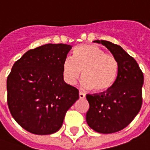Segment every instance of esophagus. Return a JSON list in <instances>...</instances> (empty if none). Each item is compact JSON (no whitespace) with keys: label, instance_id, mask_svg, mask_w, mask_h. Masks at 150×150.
I'll return each instance as SVG.
<instances>
[{"label":"esophagus","instance_id":"1","mask_svg":"<svg viewBox=\"0 0 150 150\" xmlns=\"http://www.w3.org/2000/svg\"><path fill=\"white\" fill-rule=\"evenodd\" d=\"M79 99H84L85 98V94L84 93H83V92H79Z\"/></svg>","mask_w":150,"mask_h":150}]
</instances>
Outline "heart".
Instances as JSON below:
<instances>
[{"mask_svg": "<svg viewBox=\"0 0 150 150\" xmlns=\"http://www.w3.org/2000/svg\"><path fill=\"white\" fill-rule=\"evenodd\" d=\"M118 62L110 54L96 45H81L73 52L72 59L67 58L62 63V75L68 84H75L82 71L83 84L95 92L108 91L116 81Z\"/></svg>", "mask_w": 150, "mask_h": 150, "instance_id": "obj_1", "label": "heart"}]
</instances>
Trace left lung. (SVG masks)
Returning a JSON list of instances; mask_svg holds the SVG:
<instances>
[{
	"mask_svg": "<svg viewBox=\"0 0 150 150\" xmlns=\"http://www.w3.org/2000/svg\"><path fill=\"white\" fill-rule=\"evenodd\" d=\"M107 47L118 62L114 84L103 93L87 94L89 109L86 120L89 127L100 133H113L132 122L142 105L143 72L135 59L118 45L96 40Z\"/></svg>",
	"mask_w": 150,
	"mask_h": 150,
	"instance_id": "obj_1",
	"label": "left lung"
}]
</instances>
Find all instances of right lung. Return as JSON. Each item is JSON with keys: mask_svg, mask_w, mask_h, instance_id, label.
<instances>
[{"mask_svg": "<svg viewBox=\"0 0 150 150\" xmlns=\"http://www.w3.org/2000/svg\"><path fill=\"white\" fill-rule=\"evenodd\" d=\"M71 49L67 44H46L28 50L13 66L7 78L8 107L28 132H57L79 99L78 89L63 81L62 63Z\"/></svg>", "mask_w": 150, "mask_h": 150, "instance_id": "obj_1", "label": "right lung"}]
</instances>
